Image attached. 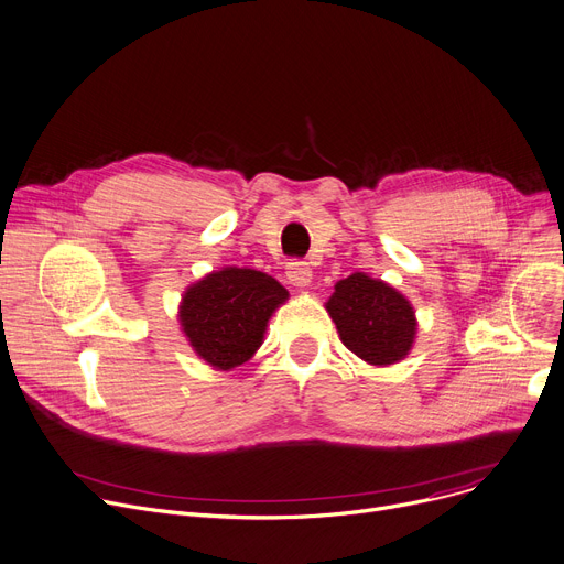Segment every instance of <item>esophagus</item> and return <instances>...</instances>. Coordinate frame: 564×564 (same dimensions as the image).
<instances>
[{
  "mask_svg": "<svg viewBox=\"0 0 564 564\" xmlns=\"http://www.w3.org/2000/svg\"><path fill=\"white\" fill-rule=\"evenodd\" d=\"M285 276H288L290 285H294V288H308L311 281H313V272L308 268V262H302V260L288 262Z\"/></svg>",
  "mask_w": 564,
  "mask_h": 564,
  "instance_id": "esophagus-1",
  "label": "esophagus"
}]
</instances>
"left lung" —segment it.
Returning a JSON list of instances; mask_svg holds the SVG:
<instances>
[{
	"mask_svg": "<svg viewBox=\"0 0 564 564\" xmlns=\"http://www.w3.org/2000/svg\"><path fill=\"white\" fill-rule=\"evenodd\" d=\"M324 306L343 345L367 365H397L415 345V308L405 294L381 279L356 272L337 281Z\"/></svg>",
	"mask_w": 564,
	"mask_h": 564,
	"instance_id": "1",
	"label": "left lung"
}]
</instances>
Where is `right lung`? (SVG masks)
<instances>
[{"instance_id": "1", "label": "right lung", "mask_w": 564, "mask_h": 564, "mask_svg": "<svg viewBox=\"0 0 564 564\" xmlns=\"http://www.w3.org/2000/svg\"><path fill=\"white\" fill-rule=\"evenodd\" d=\"M288 290L265 272L221 268L185 288L178 324L187 345L213 369L229 371L260 349Z\"/></svg>"}]
</instances>
